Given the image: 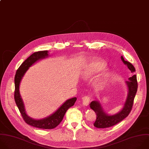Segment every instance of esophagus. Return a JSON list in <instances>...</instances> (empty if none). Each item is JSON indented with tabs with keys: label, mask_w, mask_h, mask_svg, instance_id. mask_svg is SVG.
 Returning <instances> with one entry per match:
<instances>
[{
	"label": "esophagus",
	"mask_w": 149,
	"mask_h": 149,
	"mask_svg": "<svg viewBox=\"0 0 149 149\" xmlns=\"http://www.w3.org/2000/svg\"><path fill=\"white\" fill-rule=\"evenodd\" d=\"M90 101V98L88 96H84L82 97V104L85 106H88Z\"/></svg>",
	"instance_id": "obj_1"
}]
</instances>
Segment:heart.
Listing matches in <instances>:
<instances>
[{
  "mask_svg": "<svg viewBox=\"0 0 149 149\" xmlns=\"http://www.w3.org/2000/svg\"><path fill=\"white\" fill-rule=\"evenodd\" d=\"M106 67L107 63L104 61L97 58H91L84 67L81 73V76L84 80L88 79L97 73L104 70ZM107 75L106 73L102 74L100 77L97 78L96 84L97 85H100Z\"/></svg>",
  "mask_w": 149,
  "mask_h": 149,
  "instance_id": "b5f03b06",
  "label": "heart"
}]
</instances>
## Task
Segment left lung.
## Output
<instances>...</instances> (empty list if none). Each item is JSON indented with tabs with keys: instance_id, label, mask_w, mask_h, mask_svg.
Instances as JSON below:
<instances>
[{
	"instance_id": "8db88e82",
	"label": "left lung",
	"mask_w": 149,
	"mask_h": 149,
	"mask_svg": "<svg viewBox=\"0 0 149 149\" xmlns=\"http://www.w3.org/2000/svg\"><path fill=\"white\" fill-rule=\"evenodd\" d=\"M121 60L132 72H135V68L130 63L125 61L123 56H121ZM125 83L128 88V94L123 108L118 113L109 115L104 111L101 104L98 101H93L91 102L90 108L94 111L96 115V119L93 124L95 127L97 128L111 127L121 122L129 115L132 109L134 99L137 91L136 75H133L129 78V81H126Z\"/></svg>"
}]
</instances>
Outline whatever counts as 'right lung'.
<instances>
[{
	"label": "right lung",
	"mask_w": 149,
	"mask_h": 149,
	"mask_svg": "<svg viewBox=\"0 0 149 149\" xmlns=\"http://www.w3.org/2000/svg\"><path fill=\"white\" fill-rule=\"evenodd\" d=\"M48 51H40L32 54L19 67L15 77V101L23 119L27 124L35 127L44 129H52L57 127L63 120L67 111L74 105L77 100L76 97L68 100L55 112L42 119H34L26 114L24 103L19 92L21 80L29 67L37 61L47 57L48 56Z\"/></svg>",
	"instance_id": "add662e5"
}]
</instances>
